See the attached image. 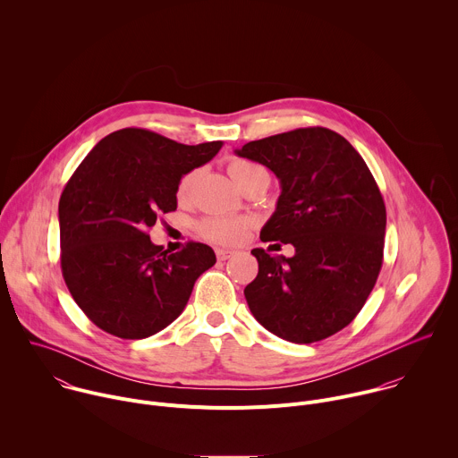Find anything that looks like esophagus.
<instances>
[{
  "label": "esophagus",
  "instance_id": "1",
  "mask_svg": "<svg viewBox=\"0 0 458 458\" xmlns=\"http://www.w3.org/2000/svg\"><path fill=\"white\" fill-rule=\"evenodd\" d=\"M235 251L233 250H226V248H217L216 250V255H217V260H228Z\"/></svg>",
  "mask_w": 458,
  "mask_h": 458
}]
</instances>
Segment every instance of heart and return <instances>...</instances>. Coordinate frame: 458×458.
<instances>
[{"label":"heart","instance_id":"heart-1","mask_svg":"<svg viewBox=\"0 0 458 458\" xmlns=\"http://www.w3.org/2000/svg\"><path fill=\"white\" fill-rule=\"evenodd\" d=\"M228 173L232 176V180L237 183V187L242 189L248 182H251L255 176L264 173V169L260 165L246 162V160H232L228 164ZM196 174H198L196 171H191L182 176L178 189H176L178 199H185L191 194ZM248 225L250 223L246 219H237V217H208L199 225V232L205 239H208L212 242L233 244L244 235Z\"/></svg>","mask_w":458,"mask_h":458}]
</instances>
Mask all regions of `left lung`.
Here are the masks:
<instances>
[{
    "mask_svg": "<svg viewBox=\"0 0 458 458\" xmlns=\"http://www.w3.org/2000/svg\"><path fill=\"white\" fill-rule=\"evenodd\" d=\"M235 152L280 180L276 210L260 239L294 246L287 259L251 250L259 262L244 287L251 315L293 344L336 335L365 306L383 264L386 208L372 173L342 134L326 127L280 132Z\"/></svg>",
    "mask_w": 458,
    "mask_h": 458,
    "instance_id": "8db88e82",
    "label": "left lung"
}]
</instances>
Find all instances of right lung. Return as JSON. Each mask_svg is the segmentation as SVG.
I'll list each match as a JSON object with an SVG mask.
<instances>
[{
  "mask_svg": "<svg viewBox=\"0 0 458 458\" xmlns=\"http://www.w3.org/2000/svg\"><path fill=\"white\" fill-rule=\"evenodd\" d=\"M221 147L125 127L102 138L72 174L59 199L61 269L77 306L98 329L141 340L182 315L216 253L194 241L169 253L150 242L147 230L176 210L182 176Z\"/></svg>",
  "mask_w": 458,
  "mask_h": 458,
  "instance_id": "add662e5",
  "label": "right lung"
}]
</instances>
